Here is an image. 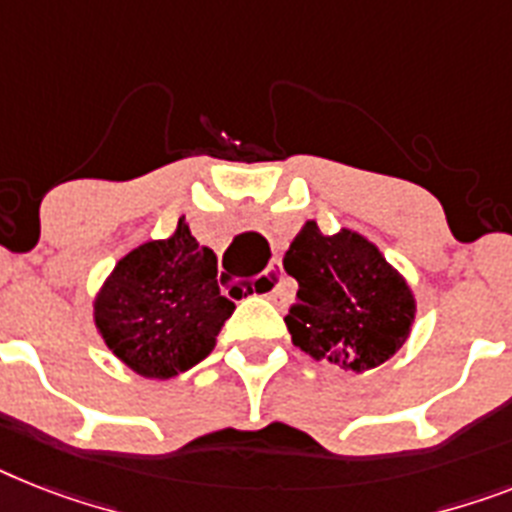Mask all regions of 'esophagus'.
<instances>
[{
	"label": "esophagus",
	"instance_id": "34e87169",
	"mask_svg": "<svg viewBox=\"0 0 512 512\" xmlns=\"http://www.w3.org/2000/svg\"><path fill=\"white\" fill-rule=\"evenodd\" d=\"M282 266L269 264L264 272V285H266V298L272 303H285V293H282Z\"/></svg>",
	"mask_w": 512,
	"mask_h": 512
}]
</instances>
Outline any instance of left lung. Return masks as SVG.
<instances>
[{
    "label": "left lung",
    "instance_id": "1",
    "mask_svg": "<svg viewBox=\"0 0 512 512\" xmlns=\"http://www.w3.org/2000/svg\"><path fill=\"white\" fill-rule=\"evenodd\" d=\"M282 266L298 280L285 324L295 348L316 361L358 374L395 356L411 332V290L379 248L356 232L327 238L316 222H306Z\"/></svg>",
    "mask_w": 512,
    "mask_h": 512
}]
</instances>
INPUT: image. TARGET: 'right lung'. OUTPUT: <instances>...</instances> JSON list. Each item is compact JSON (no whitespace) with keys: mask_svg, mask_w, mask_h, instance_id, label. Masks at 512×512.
Returning <instances> with one entry per match:
<instances>
[{"mask_svg":"<svg viewBox=\"0 0 512 512\" xmlns=\"http://www.w3.org/2000/svg\"><path fill=\"white\" fill-rule=\"evenodd\" d=\"M232 311L217 256L180 219L172 238L149 240L114 266L96 298V327L141 377L170 379L209 356Z\"/></svg>","mask_w":512,"mask_h":512,"instance_id":"right-lung-1","label":"right lung"}]
</instances>
